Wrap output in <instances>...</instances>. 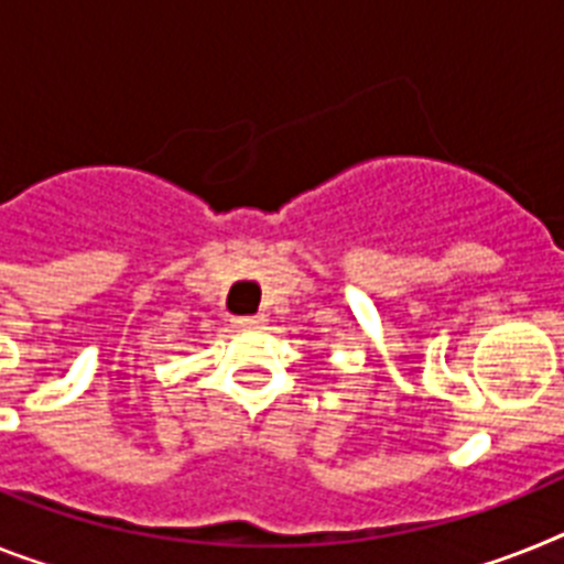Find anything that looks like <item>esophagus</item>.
I'll list each match as a JSON object with an SVG mask.
<instances>
[{
  "label": "esophagus",
  "mask_w": 564,
  "mask_h": 564,
  "mask_svg": "<svg viewBox=\"0 0 564 564\" xmlns=\"http://www.w3.org/2000/svg\"><path fill=\"white\" fill-rule=\"evenodd\" d=\"M235 324L243 326V329H258V326L267 324V318L263 315H243V318H235Z\"/></svg>",
  "instance_id": "esophagus-1"
}]
</instances>
